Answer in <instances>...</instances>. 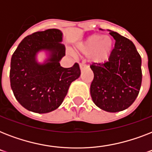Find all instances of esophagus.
Returning <instances> with one entry per match:
<instances>
[{"label":"esophagus","mask_w":152,"mask_h":152,"mask_svg":"<svg viewBox=\"0 0 152 152\" xmlns=\"http://www.w3.org/2000/svg\"><path fill=\"white\" fill-rule=\"evenodd\" d=\"M87 67H88V66H87V65H86V64H80V69L81 71H82V70H83L84 69H86Z\"/></svg>","instance_id":"34e87169"}]
</instances>
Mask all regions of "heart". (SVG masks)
I'll use <instances>...</instances> for the list:
<instances>
[{"label": "heart", "instance_id": "heart-1", "mask_svg": "<svg viewBox=\"0 0 152 152\" xmlns=\"http://www.w3.org/2000/svg\"><path fill=\"white\" fill-rule=\"evenodd\" d=\"M114 42L110 35L92 34L76 45L75 52L81 56L89 57L95 64H102L110 57Z\"/></svg>", "mask_w": 152, "mask_h": 152}]
</instances>
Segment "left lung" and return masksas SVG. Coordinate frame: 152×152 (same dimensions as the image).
Instances as JSON below:
<instances>
[{"instance_id":"1","label":"left lung","mask_w":152,"mask_h":152,"mask_svg":"<svg viewBox=\"0 0 152 152\" xmlns=\"http://www.w3.org/2000/svg\"><path fill=\"white\" fill-rule=\"evenodd\" d=\"M115 40L110 57L102 64H92L94 80L91 96L102 110L116 113L129 108L137 99L142 82L141 57L132 41L110 31Z\"/></svg>"}]
</instances>
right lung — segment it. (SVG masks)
Listing matches in <instances>:
<instances>
[{
    "instance_id": "1",
    "label": "right lung",
    "mask_w": 152,
    "mask_h": 152,
    "mask_svg": "<svg viewBox=\"0 0 152 152\" xmlns=\"http://www.w3.org/2000/svg\"><path fill=\"white\" fill-rule=\"evenodd\" d=\"M63 33L58 29L38 31L25 37L11 59L10 83L15 99L27 110L46 113L57 110L66 96L69 86L80 76L77 63L63 68L65 55ZM45 54L42 62L37 59Z\"/></svg>"
}]
</instances>
